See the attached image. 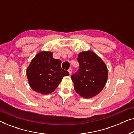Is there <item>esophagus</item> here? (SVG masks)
<instances>
[{"label":"esophagus","instance_id":"obj_1","mask_svg":"<svg viewBox=\"0 0 134 134\" xmlns=\"http://www.w3.org/2000/svg\"><path fill=\"white\" fill-rule=\"evenodd\" d=\"M68 72H69V74H72V68H69V69H68Z\"/></svg>","mask_w":134,"mask_h":134}]
</instances>
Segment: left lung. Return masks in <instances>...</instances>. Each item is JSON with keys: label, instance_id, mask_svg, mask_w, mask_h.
Segmentation results:
<instances>
[{"label": "left lung", "instance_id": "obj_1", "mask_svg": "<svg viewBox=\"0 0 134 134\" xmlns=\"http://www.w3.org/2000/svg\"><path fill=\"white\" fill-rule=\"evenodd\" d=\"M79 68L71 79L74 89L80 96L90 98L99 94L105 87L108 77L105 63L91 51L79 54Z\"/></svg>", "mask_w": 134, "mask_h": 134}]
</instances>
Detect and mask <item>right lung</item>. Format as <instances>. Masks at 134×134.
I'll list each match as a JSON object with an SVG mask.
<instances>
[{
  "label": "right lung",
  "instance_id": "1",
  "mask_svg": "<svg viewBox=\"0 0 134 134\" xmlns=\"http://www.w3.org/2000/svg\"><path fill=\"white\" fill-rule=\"evenodd\" d=\"M52 54L50 51L40 52L27 69L30 87L42 94H48L55 91L63 77L69 74L62 69V62L53 58Z\"/></svg>",
  "mask_w": 134,
  "mask_h": 134
}]
</instances>
